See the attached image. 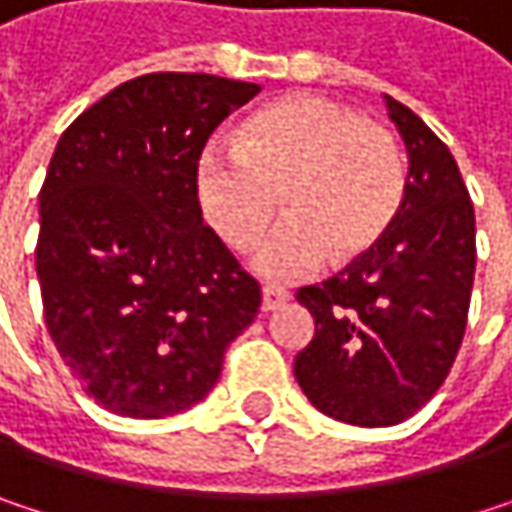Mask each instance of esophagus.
I'll return each mask as SVG.
<instances>
[{"instance_id": "1", "label": "esophagus", "mask_w": 512, "mask_h": 512, "mask_svg": "<svg viewBox=\"0 0 512 512\" xmlns=\"http://www.w3.org/2000/svg\"><path fill=\"white\" fill-rule=\"evenodd\" d=\"M287 299H290V293H287L284 287H275V284H266V287H263V311H275V308H281Z\"/></svg>"}]
</instances>
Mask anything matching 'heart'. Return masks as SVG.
Segmentation results:
<instances>
[{
    "label": "heart",
    "instance_id": "b5f03b06",
    "mask_svg": "<svg viewBox=\"0 0 512 512\" xmlns=\"http://www.w3.org/2000/svg\"><path fill=\"white\" fill-rule=\"evenodd\" d=\"M198 204L213 234L234 252L252 249L278 213L287 222L257 252L272 278L367 257L397 225L406 162L391 130L320 97L266 103L234 133V151L198 159Z\"/></svg>",
    "mask_w": 512,
    "mask_h": 512
}]
</instances>
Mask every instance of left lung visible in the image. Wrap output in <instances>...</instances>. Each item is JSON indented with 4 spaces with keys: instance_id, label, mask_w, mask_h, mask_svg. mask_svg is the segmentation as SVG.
Masks as SVG:
<instances>
[{
    "instance_id": "1",
    "label": "left lung",
    "mask_w": 512,
    "mask_h": 512,
    "mask_svg": "<svg viewBox=\"0 0 512 512\" xmlns=\"http://www.w3.org/2000/svg\"><path fill=\"white\" fill-rule=\"evenodd\" d=\"M406 151V201L391 234L323 284L299 287L314 338L293 373L329 418L391 427L415 415L460 353L474 284V207L448 145L385 97Z\"/></svg>"
}]
</instances>
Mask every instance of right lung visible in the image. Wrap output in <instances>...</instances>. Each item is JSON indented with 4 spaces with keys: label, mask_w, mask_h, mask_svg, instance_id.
Listing matches in <instances>:
<instances>
[{
    "label": "right lung",
    "mask_w": 512,
    "mask_h": 512,
    "mask_svg": "<svg viewBox=\"0 0 512 512\" xmlns=\"http://www.w3.org/2000/svg\"><path fill=\"white\" fill-rule=\"evenodd\" d=\"M260 91L210 73H145L88 106L41 186L35 266L52 344L82 391L124 418L198 403L260 284L204 225L198 159Z\"/></svg>",
    "instance_id": "1"
}]
</instances>
